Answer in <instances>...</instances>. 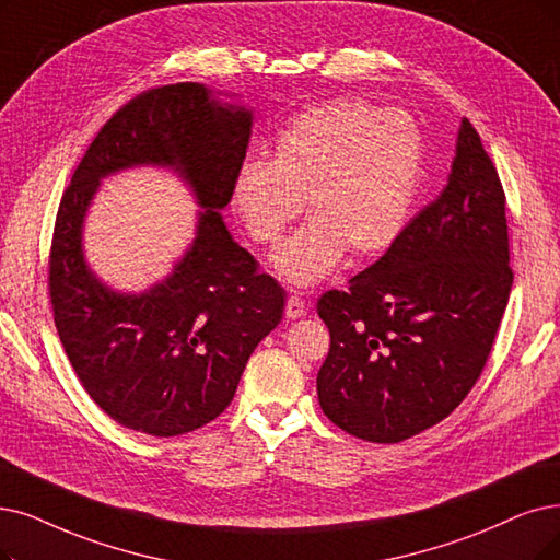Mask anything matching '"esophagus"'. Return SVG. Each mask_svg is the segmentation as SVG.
<instances>
[{
    "mask_svg": "<svg viewBox=\"0 0 560 560\" xmlns=\"http://www.w3.org/2000/svg\"><path fill=\"white\" fill-rule=\"evenodd\" d=\"M284 315L289 319H301L305 315V301L296 294H292L287 299V307H284Z\"/></svg>",
    "mask_w": 560,
    "mask_h": 560,
    "instance_id": "esophagus-1",
    "label": "esophagus"
}]
</instances>
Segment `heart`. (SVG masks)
<instances>
[{"instance_id":"heart-1","label":"heart","mask_w":560,"mask_h":560,"mask_svg":"<svg viewBox=\"0 0 560 560\" xmlns=\"http://www.w3.org/2000/svg\"><path fill=\"white\" fill-rule=\"evenodd\" d=\"M422 163L418 126L401 112L340 98L301 112L273 144L271 163H245L232 209L259 245L276 243L303 211L310 222L273 255L296 287L330 276L345 253L374 257L407 225Z\"/></svg>"}]
</instances>
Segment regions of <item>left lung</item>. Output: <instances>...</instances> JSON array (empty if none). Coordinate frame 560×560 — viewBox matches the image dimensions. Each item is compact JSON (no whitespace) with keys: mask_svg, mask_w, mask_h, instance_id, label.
<instances>
[{"mask_svg":"<svg viewBox=\"0 0 560 560\" xmlns=\"http://www.w3.org/2000/svg\"><path fill=\"white\" fill-rule=\"evenodd\" d=\"M505 192L462 119L448 184L386 255L330 289L319 405L351 436L399 443L448 418L478 382L510 299Z\"/></svg>","mask_w":560,"mask_h":560,"instance_id":"left-lung-1","label":"left lung"}]
</instances>
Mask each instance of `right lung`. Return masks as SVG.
Masks as SVG:
<instances>
[{
    "instance_id": "add662e5",
    "label": "right lung",
    "mask_w": 560,
    "mask_h": 560,
    "mask_svg": "<svg viewBox=\"0 0 560 560\" xmlns=\"http://www.w3.org/2000/svg\"><path fill=\"white\" fill-rule=\"evenodd\" d=\"M250 132L253 112L220 103L205 84L149 89L107 119L61 197L50 250L55 326L89 397L128 430L176 436L218 418L282 319L284 289L257 271L220 215ZM142 164L176 171L203 211L173 273L142 295H121L88 268L81 228L100 178Z\"/></svg>"
}]
</instances>
